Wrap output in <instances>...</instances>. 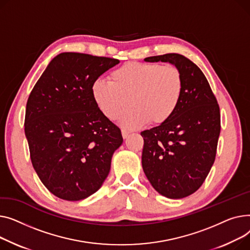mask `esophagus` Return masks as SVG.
I'll return each instance as SVG.
<instances>
[{"instance_id": "1", "label": "esophagus", "mask_w": 250, "mask_h": 250, "mask_svg": "<svg viewBox=\"0 0 250 250\" xmlns=\"http://www.w3.org/2000/svg\"><path fill=\"white\" fill-rule=\"evenodd\" d=\"M129 132L128 131H126V130H122V136H123V138L124 139H126L128 136H129Z\"/></svg>"}]
</instances>
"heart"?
<instances>
[{
  "instance_id": "1",
  "label": "heart",
  "mask_w": 250,
  "mask_h": 250,
  "mask_svg": "<svg viewBox=\"0 0 250 250\" xmlns=\"http://www.w3.org/2000/svg\"><path fill=\"white\" fill-rule=\"evenodd\" d=\"M97 107L106 118L122 120L123 126L137 129L167 123L177 112L184 94L182 71L174 64L127 62L112 71L110 82L98 79L91 86Z\"/></svg>"
}]
</instances>
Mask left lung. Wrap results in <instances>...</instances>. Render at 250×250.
Wrapping results in <instances>:
<instances>
[{
    "label": "left lung",
    "instance_id": "left-lung-1",
    "mask_svg": "<svg viewBox=\"0 0 250 250\" xmlns=\"http://www.w3.org/2000/svg\"><path fill=\"white\" fill-rule=\"evenodd\" d=\"M149 62H170L184 78V94L171 118L141 132L142 167L152 187L170 199L195 193L215 161L221 130L220 108L202 70L178 53L146 57Z\"/></svg>",
    "mask_w": 250,
    "mask_h": 250
}]
</instances>
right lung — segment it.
Listing matches in <instances>:
<instances>
[{"label":"right lung","instance_id":"right-lung-1","mask_svg":"<svg viewBox=\"0 0 250 250\" xmlns=\"http://www.w3.org/2000/svg\"><path fill=\"white\" fill-rule=\"evenodd\" d=\"M85 53L56 55L29 95L25 135L32 166L54 196L80 201L108 177L121 130L102 114L91 93L94 81L118 64Z\"/></svg>","mask_w":250,"mask_h":250}]
</instances>
